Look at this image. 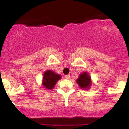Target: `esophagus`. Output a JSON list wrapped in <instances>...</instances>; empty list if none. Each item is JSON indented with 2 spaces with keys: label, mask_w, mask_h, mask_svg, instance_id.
Listing matches in <instances>:
<instances>
[{
  "label": "esophagus",
  "mask_w": 129,
  "mask_h": 129,
  "mask_svg": "<svg viewBox=\"0 0 129 129\" xmlns=\"http://www.w3.org/2000/svg\"><path fill=\"white\" fill-rule=\"evenodd\" d=\"M66 78L67 79H69L70 78V75H66Z\"/></svg>",
  "instance_id": "obj_1"
}]
</instances>
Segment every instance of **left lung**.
I'll list each match as a JSON object with an SVG mask.
<instances>
[{
	"mask_svg": "<svg viewBox=\"0 0 129 129\" xmlns=\"http://www.w3.org/2000/svg\"><path fill=\"white\" fill-rule=\"evenodd\" d=\"M76 82L80 88L83 90L89 89L92 84L91 77L87 72H84L80 74L79 78L76 79Z\"/></svg>",
	"mask_w": 129,
	"mask_h": 129,
	"instance_id": "1",
	"label": "left lung"
}]
</instances>
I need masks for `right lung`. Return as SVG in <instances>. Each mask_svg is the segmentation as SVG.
Returning a JSON list of instances; mask_svg holds the SVG:
<instances>
[{
    "instance_id": "right-lung-1",
    "label": "right lung",
    "mask_w": 129,
    "mask_h": 129,
    "mask_svg": "<svg viewBox=\"0 0 129 129\" xmlns=\"http://www.w3.org/2000/svg\"><path fill=\"white\" fill-rule=\"evenodd\" d=\"M62 77L59 74L56 73L51 70L45 71L44 73L42 85L46 90H52L57 83V81L60 79Z\"/></svg>"
}]
</instances>
